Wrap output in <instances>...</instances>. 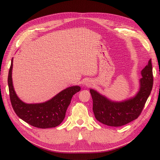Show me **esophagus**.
<instances>
[{"label":"esophagus","instance_id":"esophagus-1","mask_svg":"<svg viewBox=\"0 0 160 160\" xmlns=\"http://www.w3.org/2000/svg\"><path fill=\"white\" fill-rule=\"evenodd\" d=\"M87 84V85H89V83H86Z\"/></svg>","mask_w":160,"mask_h":160}]
</instances>
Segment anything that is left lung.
Masks as SVG:
<instances>
[{
	"label": "left lung",
	"mask_w": 160,
	"mask_h": 160,
	"mask_svg": "<svg viewBox=\"0 0 160 160\" xmlns=\"http://www.w3.org/2000/svg\"><path fill=\"white\" fill-rule=\"evenodd\" d=\"M151 59L141 71L140 88L136 94L128 100L115 102L93 89H89L93 100L96 119L107 126L119 127L137 119L141 115L153 88V77Z\"/></svg>",
	"instance_id": "1"
}]
</instances>
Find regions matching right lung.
Wrapping results in <instances>:
<instances>
[{"label":"right lung","mask_w":160,"mask_h":160,"mask_svg":"<svg viewBox=\"0 0 160 160\" xmlns=\"http://www.w3.org/2000/svg\"><path fill=\"white\" fill-rule=\"evenodd\" d=\"M13 58L8 75V85L11 105L19 118L38 128H55L62 122L74 94L81 90L78 85L67 88L52 99L42 103L27 104L18 98L12 81Z\"/></svg>","instance_id":"add662e5"}]
</instances>
